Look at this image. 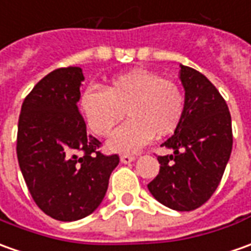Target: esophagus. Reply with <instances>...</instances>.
I'll return each instance as SVG.
<instances>
[{
  "instance_id": "obj_1",
  "label": "esophagus",
  "mask_w": 251,
  "mask_h": 251,
  "mask_svg": "<svg viewBox=\"0 0 251 251\" xmlns=\"http://www.w3.org/2000/svg\"><path fill=\"white\" fill-rule=\"evenodd\" d=\"M134 159H136V156H134V155H127V154L121 155V162H122V163H130V162H133Z\"/></svg>"
}]
</instances>
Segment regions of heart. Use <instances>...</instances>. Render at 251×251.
I'll list each match as a JSON object with an SVG mask.
<instances>
[{
  "label": "heart",
  "instance_id": "obj_1",
  "mask_svg": "<svg viewBox=\"0 0 251 251\" xmlns=\"http://www.w3.org/2000/svg\"><path fill=\"white\" fill-rule=\"evenodd\" d=\"M81 111L90 130L108 136L124 115L129 119L108 141L118 152H134L152 137H165L176 130L185 110L181 88L161 74L136 68L112 78L103 89L90 86L81 95Z\"/></svg>",
  "mask_w": 251,
  "mask_h": 251
}]
</instances>
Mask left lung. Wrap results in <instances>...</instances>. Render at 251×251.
<instances>
[{
    "label": "left lung",
    "mask_w": 251,
    "mask_h": 251,
    "mask_svg": "<svg viewBox=\"0 0 251 251\" xmlns=\"http://www.w3.org/2000/svg\"><path fill=\"white\" fill-rule=\"evenodd\" d=\"M180 67L185 110L175 134L162 144L175 152L158 156L161 169L148 190L170 209L191 211L219 187L232 151V124L217 88L197 70Z\"/></svg>",
    "instance_id": "obj_1"
}]
</instances>
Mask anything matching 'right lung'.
I'll return each instance as SVG.
<instances>
[{
  "label": "right lung",
  "mask_w": 251,
  "mask_h": 251,
  "mask_svg": "<svg viewBox=\"0 0 251 251\" xmlns=\"http://www.w3.org/2000/svg\"><path fill=\"white\" fill-rule=\"evenodd\" d=\"M83 81L79 67L49 73L25 96L19 115L16 152L34 202L59 221L81 220L96 210L118 166L101 143L86 133L76 103Z\"/></svg>",
  "instance_id": "add662e5"
}]
</instances>
